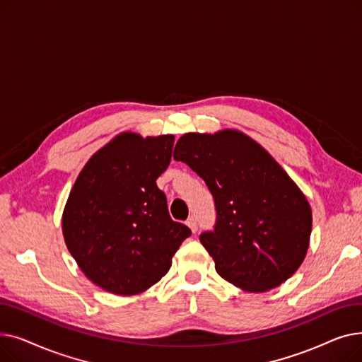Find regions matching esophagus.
I'll use <instances>...</instances> for the list:
<instances>
[{"mask_svg": "<svg viewBox=\"0 0 362 362\" xmlns=\"http://www.w3.org/2000/svg\"><path fill=\"white\" fill-rule=\"evenodd\" d=\"M186 224H187L189 229L192 230V233H197V230H198V223H197V220H195L194 217L189 218V220L186 221Z\"/></svg>", "mask_w": 362, "mask_h": 362, "instance_id": "obj_1", "label": "esophagus"}]
</instances>
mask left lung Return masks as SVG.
Segmentation results:
<instances>
[{
  "instance_id": "8db88e82",
  "label": "left lung",
  "mask_w": 362,
  "mask_h": 362,
  "mask_svg": "<svg viewBox=\"0 0 362 362\" xmlns=\"http://www.w3.org/2000/svg\"><path fill=\"white\" fill-rule=\"evenodd\" d=\"M173 157L202 177L214 197V232L199 240L224 280L261 293L299 269L310 246L311 206L257 141L236 129L189 132L177 141Z\"/></svg>"
}]
</instances>
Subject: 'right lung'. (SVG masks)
<instances>
[{
	"mask_svg": "<svg viewBox=\"0 0 362 362\" xmlns=\"http://www.w3.org/2000/svg\"><path fill=\"white\" fill-rule=\"evenodd\" d=\"M175 136L122 132L88 160L67 198L62 227L69 252L98 288L138 295L171 267L191 229L170 218L156 180Z\"/></svg>",
	"mask_w": 362,
	"mask_h": 362,
	"instance_id": "add662e5",
	"label": "right lung"
}]
</instances>
